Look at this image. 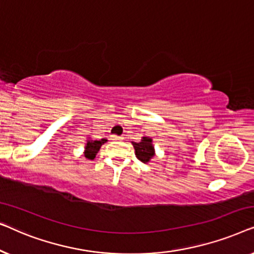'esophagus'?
<instances>
[{"instance_id": "34e87169", "label": "esophagus", "mask_w": 254, "mask_h": 254, "mask_svg": "<svg viewBox=\"0 0 254 254\" xmlns=\"http://www.w3.org/2000/svg\"><path fill=\"white\" fill-rule=\"evenodd\" d=\"M111 137H112V140H120V136H118V135H112V136H111Z\"/></svg>"}]
</instances>
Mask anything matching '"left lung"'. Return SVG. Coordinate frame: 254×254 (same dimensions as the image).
Here are the masks:
<instances>
[{"instance_id": "left-lung-1", "label": "left lung", "mask_w": 254, "mask_h": 254, "mask_svg": "<svg viewBox=\"0 0 254 254\" xmlns=\"http://www.w3.org/2000/svg\"><path fill=\"white\" fill-rule=\"evenodd\" d=\"M133 147L135 149V155L141 162L147 163L154 157L155 150L150 137H143L141 142H133Z\"/></svg>"}]
</instances>
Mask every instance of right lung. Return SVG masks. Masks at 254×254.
Wrapping results in <instances>:
<instances>
[{"instance_id":"1","label":"right lung","mask_w":254,"mask_h":254,"mask_svg":"<svg viewBox=\"0 0 254 254\" xmlns=\"http://www.w3.org/2000/svg\"><path fill=\"white\" fill-rule=\"evenodd\" d=\"M106 142L105 138H102V140H96V141H92L90 140L88 141V143H86V147H85V152H84V156L88 159H93L96 157V154L98 152V150L102 147V144H104Z\"/></svg>"}]
</instances>
